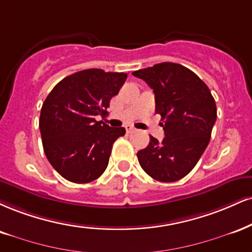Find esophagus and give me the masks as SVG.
I'll return each mask as SVG.
<instances>
[{"mask_svg":"<svg viewBox=\"0 0 252 252\" xmlns=\"http://www.w3.org/2000/svg\"><path fill=\"white\" fill-rule=\"evenodd\" d=\"M126 132H128V134H130V132L135 131V128H134V126H126Z\"/></svg>","mask_w":252,"mask_h":252,"instance_id":"obj_1","label":"esophagus"}]
</instances>
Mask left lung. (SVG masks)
<instances>
[{"label":"left lung","instance_id":"obj_1","mask_svg":"<svg viewBox=\"0 0 252 252\" xmlns=\"http://www.w3.org/2000/svg\"><path fill=\"white\" fill-rule=\"evenodd\" d=\"M155 94V113L160 115L165 137L150 136L137 153L142 169L159 182H176L197 164L210 142L217 118L216 103L207 84L195 72L163 62L132 72Z\"/></svg>","mask_w":252,"mask_h":252}]
</instances>
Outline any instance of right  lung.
I'll return each mask as SVG.
<instances>
[{
	"label": "right lung",
	"instance_id": "1",
	"mask_svg": "<svg viewBox=\"0 0 252 252\" xmlns=\"http://www.w3.org/2000/svg\"><path fill=\"white\" fill-rule=\"evenodd\" d=\"M126 80L124 72L86 69L59 82L42 105L39 131L53 168L72 183H89L104 172L114 142L126 129L111 128L98 115Z\"/></svg>",
	"mask_w": 252,
	"mask_h": 252
}]
</instances>
